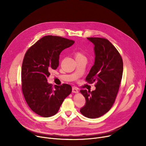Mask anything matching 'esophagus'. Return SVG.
Returning a JSON list of instances; mask_svg holds the SVG:
<instances>
[{
  "label": "esophagus",
  "mask_w": 146,
  "mask_h": 146,
  "mask_svg": "<svg viewBox=\"0 0 146 146\" xmlns=\"http://www.w3.org/2000/svg\"><path fill=\"white\" fill-rule=\"evenodd\" d=\"M72 92H73V93H74V94H77V93L78 92V91L77 89H76V88L73 87V88H72Z\"/></svg>",
  "instance_id": "obj_1"
}]
</instances>
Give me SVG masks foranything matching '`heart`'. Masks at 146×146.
Here are the masks:
<instances>
[{
	"instance_id": "heart-1",
	"label": "heart",
	"mask_w": 146,
	"mask_h": 146,
	"mask_svg": "<svg viewBox=\"0 0 146 146\" xmlns=\"http://www.w3.org/2000/svg\"><path fill=\"white\" fill-rule=\"evenodd\" d=\"M75 55V58L76 59H81V58H86V57L84 56V55H83L82 54H81L80 52H76L74 54Z\"/></svg>"
}]
</instances>
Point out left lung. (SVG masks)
Masks as SVG:
<instances>
[{
  "label": "left lung",
  "mask_w": 146,
  "mask_h": 146,
  "mask_svg": "<svg viewBox=\"0 0 146 146\" xmlns=\"http://www.w3.org/2000/svg\"><path fill=\"white\" fill-rule=\"evenodd\" d=\"M94 45V64L86 80L96 82L94 91L81 90L86 100L81 113L89 118H96L111 108L117 96L123 73V61L115 47L103 38L88 37Z\"/></svg>",
  "instance_id": "1"
}]
</instances>
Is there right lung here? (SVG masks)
I'll return each instance as SVG.
<instances>
[{
  "label": "right lung",
  "mask_w": 146,
  "mask_h": 146,
  "mask_svg": "<svg viewBox=\"0 0 146 146\" xmlns=\"http://www.w3.org/2000/svg\"><path fill=\"white\" fill-rule=\"evenodd\" d=\"M74 41L59 36H46L26 52L22 65V90L31 109L44 117L54 115L64 99L71 94L66 84L54 87L47 82L50 72L59 66L60 52Z\"/></svg>",
  "instance_id": "add662e5"
}]
</instances>
